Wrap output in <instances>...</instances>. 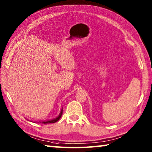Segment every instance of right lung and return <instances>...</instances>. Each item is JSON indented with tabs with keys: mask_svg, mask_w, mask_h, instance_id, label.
I'll list each match as a JSON object with an SVG mask.
<instances>
[{
	"mask_svg": "<svg viewBox=\"0 0 152 152\" xmlns=\"http://www.w3.org/2000/svg\"><path fill=\"white\" fill-rule=\"evenodd\" d=\"M62 114H63V110H61V113H60L59 115L58 116L57 118H56V119H52V120H49V121H42V124H53V123H56V122H57V121H59V119L61 118V115H62Z\"/></svg>",
	"mask_w": 152,
	"mask_h": 152,
	"instance_id": "add662e5",
	"label": "right lung"
}]
</instances>
